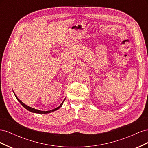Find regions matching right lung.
Returning a JSON list of instances; mask_svg holds the SVG:
<instances>
[{"instance_id": "add662e5", "label": "right lung", "mask_w": 148, "mask_h": 148, "mask_svg": "<svg viewBox=\"0 0 148 148\" xmlns=\"http://www.w3.org/2000/svg\"><path fill=\"white\" fill-rule=\"evenodd\" d=\"M13 93H14V92H13ZM14 95H15V97H16V98L17 99V100L19 101V102L20 103V104L23 106L25 109H27L28 110H29V111H30V112H33V113H37V114H48V113H51V112H53V111H56V110H58L59 109L60 107H62V104H63V103H64V102L65 101V99L64 100V101L62 102V103H61V104L59 106V107H57V108H56V109H52V110H48V111H42V110H38V109H34V108H32V107H29V106H28L27 105H26V104H25L23 102H22L18 98V97L16 96V95L14 93Z\"/></svg>"}]
</instances>
